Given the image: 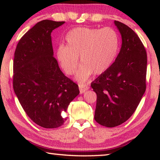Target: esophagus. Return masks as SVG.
Listing matches in <instances>:
<instances>
[{
    "label": "esophagus",
    "mask_w": 160,
    "mask_h": 160,
    "mask_svg": "<svg viewBox=\"0 0 160 160\" xmlns=\"http://www.w3.org/2000/svg\"><path fill=\"white\" fill-rule=\"evenodd\" d=\"M78 87H79V91L81 93H83L85 91L88 90L89 88V86L86 83H79L78 84Z\"/></svg>",
    "instance_id": "obj_1"
}]
</instances>
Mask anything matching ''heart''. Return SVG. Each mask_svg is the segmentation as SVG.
Returning <instances> with one entry per match:
<instances>
[{
  "instance_id": "obj_1",
  "label": "heart",
  "mask_w": 160,
  "mask_h": 160,
  "mask_svg": "<svg viewBox=\"0 0 160 160\" xmlns=\"http://www.w3.org/2000/svg\"><path fill=\"white\" fill-rule=\"evenodd\" d=\"M67 46H59L57 57L65 73L72 75L77 71L78 56L82 64L77 78L85 82L93 73L101 74L111 67L119 49V38L111 28H77L66 37Z\"/></svg>"
}]
</instances>
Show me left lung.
I'll return each instance as SVG.
<instances>
[{
    "instance_id": "1",
    "label": "left lung",
    "mask_w": 160,
    "mask_h": 160,
    "mask_svg": "<svg viewBox=\"0 0 160 160\" xmlns=\"http://www.w3.org/2000/svg\"><path fill=\"white\" fill-rule=\"evenodd\" d=\"M122 37L118 55L91 86L96 93L94 119L113 128L134 113L146 90L147 52L139 37L128 25L115 20Z\"/></svg>"
}]
</instances>
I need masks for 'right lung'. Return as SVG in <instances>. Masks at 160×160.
Here are the masks:
<instances>
[{
  "mask_svg": "<svg viewBox=\"0 0 160 160\" xmlns=\"http://www.w3.org/2000/svg\"><path fill=\"white\" fill-rule=\"evenodd\" d=\"M64 22H38L20 38L15 51V93L28 117L44 128L64 124L63 112L79 94L78 86L63 74L53 56L51 33Z\"/></svg>",
  "mask_w": 160,
  "mask_h": 160,
  "instance_id": "right-lung-1",
  "label": "right lung"
}]
</instances>
